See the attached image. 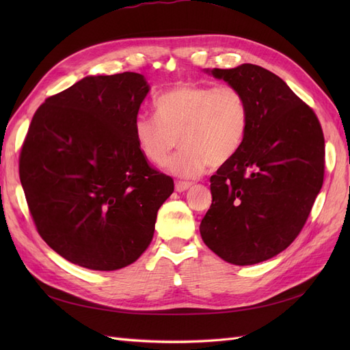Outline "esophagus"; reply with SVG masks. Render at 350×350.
Returning <instances> with one entry per match:
<instances>
[{"label": "esophagus", "instance_id": "34e87169", "mask_svg": "<svg viewBox=\"0 0 350 350\" xmlns=\"http://www.w3.org/2000/svg\"><path fill=\"white\" fill-rule=\"evenodd\" d=\"M191 185H193L191 183H187V181H176L175 183V189H176L178 193H183V191H185V189H188Z\"/></svg>", "mask_w": 350, "mask_h": 350}]
</instances>
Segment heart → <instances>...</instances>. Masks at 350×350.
Segmentation results:
<instances>
[{
	"label": "heart",
	"mask_w": 350,
	"mask_h": 350,
	"mask_svg": "<svg viewBox=\"0 0 350 350\" xmlns=\"http://www.w3.org/2000/svg\"><path fill=\"white\" fill-rule=\"evenodd\" d=\"M156 116L134 122V139L142 154L161 166L181 142L183 150L169 171L196 178L207 166L219 167L237 154L248 126L243 94L234 86L178 83L154 99Z\"/></svg>",
	"instance_id": "obj_1"
}]
</instances>
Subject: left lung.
<instances>
[{"label":"left lung","mask_w":350,"mask_h":350,"mask_svg":"<svg viewBox=\"0 0 350 350\" xmlns=\"http://www.w3.org/2000/svg\"><path fill=\"white\" fill-rule=\"evenodd\" d=\"M211 74L245 98L248 126L237 154L210 178L200 234L237 266L266 261L299 235L324 181V134L315 112L279 76L254 64Z\"/></svg>","instance_id":"1"}]
</instances>
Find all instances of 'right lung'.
I'll return each instance as SVG.
<instances>
[{"label": "right lung", "instance_id": "1", "mask_svg": "<svg viewBox=\"0 0 350 350\" xmlns=\"http://www.w3.org/2000/svg\"><path fill=\"white\" fill-rule=\"evenodd\" d=\"M149 84L139 72L90 76L35 112L18 174L36 230L90 270L134 262L150 245L174 179L142 154L134 122Z\"/></svg>", "mask_w": 350, "mask_h": 350}]
</instances>
